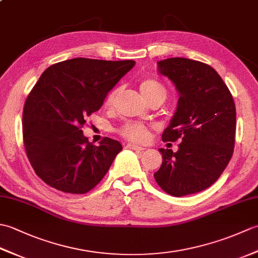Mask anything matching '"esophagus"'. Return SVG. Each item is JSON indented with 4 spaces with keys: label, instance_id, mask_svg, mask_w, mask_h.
Segmentation results:
<instances>
[{
    "label": "esophagus",
    "instance_id": "1",
    "mask_svg": "<svg viewBox=\"0 0 258 258\" xmlns=\"http://www.w3.org/2000/svg\"><path fill=\"white\" fill-rule=\"evenodd\" d=\"M126 147H127V149H130V150H134V151H143L144 150V147L135 145V144H132V143H128L127 145H126Z\"/></svg>",
    "mask_w": 258,
    "mask_h": 258
}]
</instances>
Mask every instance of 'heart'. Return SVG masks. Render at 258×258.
I'll use <instances>...</instances> for the list:
<instances>
[{
	"label": "heart",
	"instance_id": "b5f03b06",
	"mask_svg": "<svg viewBox=\"0 0 258 258\" xmlns=\"http://www.w3.org/2000/svg\"><path fill=\"white\" fill-rule=\"evenodd\" d=\"M140 90L147 100L154 95H163L166 96V89L160 82L152 79V78H144L140 81ZM118 94V89H113L108 93L105 100L106 106H112L116 96ZM117 133L122 136V138L128 140L131 142H135V143H143L150 135V126L142 122H135V120H131V122L124 123L120 127L117 128Z\"/></svg>",
	"mask_w": 258,
	"mask_h": 258
}]
</instances>
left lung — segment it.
Instances as JSON below:
<instances>
[{
  "label": "left lung",
  "instance_id": "left-lung-1",
  "mask_svg": "<svg viewBox=\"0 0 258 258\" xmlns=\"http://www.w3.org/2000/svg\"><path fill=\"white\" fill-rule=\"evenodd\" d=\"M157 64L179 92L176 112L162 140L182 142L176 153L160 150L163 163L154 177L172 196L199 193L216 182L233 155L236 108L232 93L208 64L184 57Z\"/></svg>",
  "mask_w": 258,
  "mask_h": 258
}]
</instances>
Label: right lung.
<instances>
[{"instance_id":"obj_1","label":"right lung","mask_w":258,"mask_h":258,"mask_svg":"<svg viewBox=\"0 0 258 258\" xmlns=\"http://www.w3.org/2000/svg\"><path fill=\"white\" fill-rule=\"evenodd\" d=\"M134 65L131 59L78 57L43 72L23 108L26 156L43 182L64 193L85 194L105 176L123 147L109 138L92 144L82 127Z\"/></svg>"}]
</instances>
